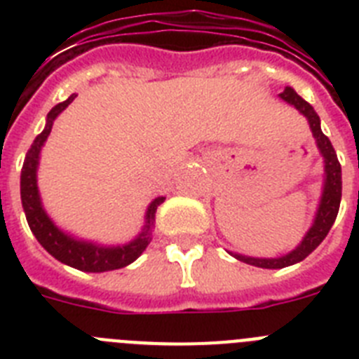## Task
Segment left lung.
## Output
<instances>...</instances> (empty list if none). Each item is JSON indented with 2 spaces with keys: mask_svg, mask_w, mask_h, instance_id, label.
<instances>
[{
  "mask_svg": "<svg viewBox=\"0 0 359 359\" xmlns=\"http://www.w3.org/2000/svg\"><path fill=\"white\" fill-rule=\"evenodd\" d=\"M282 100H286L287 104L297 107L300 113L307 118L309 128L313 131V136L316 138V145H318L320 152H322L323 161H325V185H323V194L320 199V207L316 212L315 223L309 228L306 233L304 241L298 244L297 248L291 253L278 259H255V257H244L231 253V255L239 259V261L246 262V264L257 266V268H266V269H280L286 266L297 264V262L304 261L311 252H315L318 248V244L327 237L329 230L334 224V219L340 210V201H341V165L338 161L332 144L329 138L322 133L320 129V116L316 115V111L313 109L309 102H306L300 95L293 88H286L280 93Z\"/></svg>",
  "mask_w": 359,
  "mask_h": 359,
  "instance_id": "left-lung-1",
  "label": "left lung"
}]
</instances>
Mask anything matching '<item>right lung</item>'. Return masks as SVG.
I'll use <instances>...</instances> for the list:
<instances>
[{"mask_svg":"<svg viewBox=\"0 0 359 359\" xmlns=\"http://www.w3.org/2000/svg\"><path fill=\"white\" fill-rule=\"evenodd\" d=\"M77 95H72L65 100V102L57 104L52 107V111L46 116V128L37 138L34 144L30 145L25 158L23 169H21V203H23L25 215H27L28 226H30L32 233L36 236L39 244L52 257H55L57 261L65 262V264L72 266L81 271H90V273H102V271H111V269H120L123 266L131 264L138 257L144 253L147 248V244L151 243L152 236V224H154V215H156V208L160 207L165 198H156L149 205L147 215H145V226L140 236L131 241L129 244L123 246H113V248H106V246H98L93 243H84V241H77L73 237L62 233L55 224L50 221L46 212L43 210L39 199V190H37V163H39V152L43 144L48 138L50 131H52L53 120L57 115L65 111L69 104L73 102V98Z\"/></svg>","mask_w":359,"mask_h":359,"instance_id":"obj_1","label":"right lung"}]
</instances>
